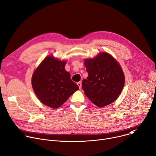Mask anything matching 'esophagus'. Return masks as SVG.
Wrapping results in <instances>:
<instances>
[{"label": "esophagus", "mask_w": 156, "mask_h": 156, "mask_svg": "<svg viewBox=\"0 0 156 156\" xmlns=\"http://www.w3.org/2000/svg\"><path fill=\"white\" fill-rule=\"evenodd\" d=\"M77 84H78V86L79 87V88L81 89V82H78Z\"/></svg>", "instance_id": "obj_1"}]
</instances>
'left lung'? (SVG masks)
<instances>
[{
  "label": "left lung",
  "instance_id": "1",
  "mask_svg": "<svg viewBox=\"0 0 156 156\" xmlns=\"http://www.w3.org/2000/svg\"><path fill=\"white\" fill-rule=\"evenodd\" d=\"M88 73L82 81L86 96L98 107L115 101L122 91L124 75L119 64L111 55L103 52L93 59L84 61Z\"/></svg>",
  "mask_w": 156,
  "mask_h": 156
}]
</instances>
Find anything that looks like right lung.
I'll return each instance as SVG.
<instances>
[{"instance_id":"add662e5","label":"right lung","mask_w":156,"mask_h":156,"mask_svg":"<svg viewBox=\"0 0 156 156\" xmlns=\"http://www.w3.org/2000/svg\"><path fill=\"white\" fill-rule=\"evenodd\" d=\"M66 62L47 56L34 72L33 89L44 105L58 108L79 89L65 69Z\"/></svg>"}]
</instances>
